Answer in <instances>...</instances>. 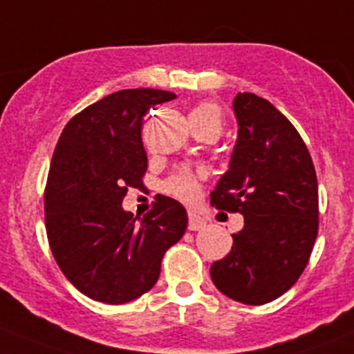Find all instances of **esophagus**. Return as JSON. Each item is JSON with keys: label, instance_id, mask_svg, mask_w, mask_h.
<instances>
[{"label": "esophagus", "instance_id": "obj_1", "mask_svg": "<svg viewBox=\"0 0 354 354\" xmlns=\"http://www.w3.org/2000/svg\"><path fill=\"white\" fill-rule=\"evenodd\" d=\"M189 224H187V227H189V231H200L201 227H205V224H207V221H205L201 215H198L196 212H189Z\"/></svg>", "mask_w": 354, "mask_h": 354}]
</instances>
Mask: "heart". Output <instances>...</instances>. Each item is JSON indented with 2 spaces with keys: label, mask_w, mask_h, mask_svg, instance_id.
Here are the masks:
<instances>
[{
  "label": "heart",
  "mask_w": 354,
  "mask_h": 354,
  "mask_svg": "<svg viewBox=\"0 0 354 354\" xmlns=\"http://www.w3.org/2000/svg\"><path fill=\"white\" fill-rule=\"evenodd\" d=\"M189 121L193 127L194 124H212L218 132L222 130V113L214 104H198L196 107L191 109ZM200 171L179 170L168 180L167 189L180 200L193 201L198 194V187H200Z\"/></svg>",
  "instance_id": "1"
}]
</instances>
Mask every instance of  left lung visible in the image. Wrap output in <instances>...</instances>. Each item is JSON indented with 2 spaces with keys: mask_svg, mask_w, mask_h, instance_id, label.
Segmentation results:
<instances>
[{
  "mask_svg": "<svg viewBox=\"0 0 354 354\" xmlns=\"http://www.w3.org/2000/svg\"><path fill=\"white\" fill-rule=\"evenodd\" d=\"M238 137L212 205L243 215L231 252L210 268L230 299L261 306L283 295L304 271L318 234V180L304 140L255 93L233 100Z\"/></svg>",
  "mask_w": 354,
  "mask_h": 354,
  "instance_id": "8db88e82",
  "label": "left lung"
}]
</instances>
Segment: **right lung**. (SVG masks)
Masks as SVG:
<instances>
[{
    "label": "right lung",
    "instance_id": "1",
    "mask_svg": "<svg viewBox=\"0 0 354 354\" xmlns=\"http://www.w3.org/2000/svg\"><path fill=\"white\" fill-rule=\"evenodd\" d=\"M175 93L120 90L78 113L53 151L45 189L48 243L60 271L82 294L124 304L149 292L165 252L184 236L186 208L158 196L142 218L123 210L129 187L147 170L142 118Z\"/></svg>",
    "mask_w": 354,
    "mask_h": 354
}]
</instances>
